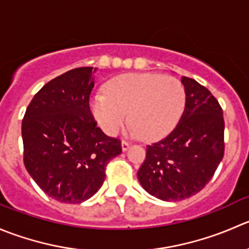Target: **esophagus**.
I'll return each mask as SVG.
<instances>
[{"instance_id":"1","label":"esophagus","mask_w":249,"mask_h":249,"mask_svg":"<svg viewBox=\"0 0 249 249\" xmlns=\"http://www.w3.org/2000/svg\"><path fill=\"white\" fill-rule=\"evenodd\" d=\"M129 146H130V144L129 142H121V147H122V151H127L128 149H129Z\"/></svg>"}]
</instances>
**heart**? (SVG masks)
<instances>
[{
    "mask_svg": "<svg viewBox=\"0 0 249 249\" xmlns=\"http://www.w3.org/2000/svg\"><path fill=\"white\" fill-rule=\"evenodd\" d=\"M107 94L90 99L93 117L103 130L115 135L127 121L142 139L151 142L174 129L185 107L180 81L157 73H125L105 86Z\"/></svg>",
    "mask_w": 249,
    "mask_h": 249,
    "instance_id": "1",
    "label": "heart"
}]
</instances>
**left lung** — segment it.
Returning a JSON list of instances; mask_svg holds the SVG:
<instances>
[{
    "instance_id": "obj_1",
    "label": "left lung",
    "mask_w": 249,
    "mask_h": 249,
    "mask_svg": "<svg viewBox=\"0 0 249 249\" xmlns=\"http://www.w3.org/2000/svg\"><path fill=\"white\" fill-rule=\"evenodd\" d=\"M185 109L164 139L147 145L138 180L162 201H181L200 193L224 156V117L218 100L197 81L183 76Z\"/></svg>"
}]
</instances>
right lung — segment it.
Returning a JSON list of instances; mask_svg holds the SVG:
<instances>
[{
    "label": "right lung",
    "mask_w": 249,
    "mask_h": 249,
    "mask_svg": "<svg viewBox=\"0 0 249 249\" xmlns=\"http://www.w3.org/2000/svg\"><path fill=\"white\" fill-rule=\"evenodd\" d=\"M98 69L77 68L43 86L21 124L24 164L49 197L81 203L105 179V167L122 152L121 142L107 137L92 116L89 94Z\"/></svg>",
    "instance_id": "right-lung-1"
}]
</instances>
